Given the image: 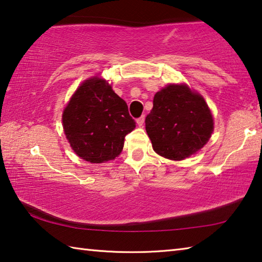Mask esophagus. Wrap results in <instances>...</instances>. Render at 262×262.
Returning a JSON list of instances; mask_svg holds the SVG:
<instances>
[{
	"label": "esophagus",
	"mask_w": 262,
	"mask_h": 262,
	"mask_svg": "<svg viewBox=\"0 0 262 262\" xmlns=\"http://www.w3.org/2000/svg\"><path fill=\"white\" fill-rule=\"evenodd\" d=\"M136 122H137V125H139L140 127L143 126V123H144V117H143V115H142V117H140L139 119H136Z\"/></svg>",
	"instance_id": "34e87169"
}]
</instances>
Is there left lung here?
<instances>
[{"label":"left lung","instance_id":"1","mask_svg":"<svg viewBox=\"0 0 262 262\" xmlns=\"http://www.w3.org/2000/svg\"><path fill=\"white\" fill-rule=\"evenodd\" d=\"M145 130L158 155L183 161L209 141L214 119L200 94L186 84H168L154 97Z\"/></svg>","mask_w":262,"mask_h":262}]
</instances>
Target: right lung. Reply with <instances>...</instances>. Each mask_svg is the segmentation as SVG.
Here are the masks:
<instances>
[{"label":"right lung","mask_w":262,"mask_h":262,"mask_svg":"<svg viewBox=\"0 0 262 262\" xmlns=\"http://www.w3.org/2000/svg\"><path fill=\"white\" fill-rule=\"evenodd\" d=\"M62 123L75 154L96 164L118 157L125 136L136 127L126 101L97 76L77 88L63 110Z\"/></svg>","instance_id":"1"}]
</instances>
